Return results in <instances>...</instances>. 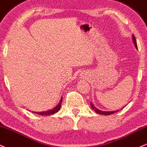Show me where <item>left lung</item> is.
Instances as JSON below:
<instances>
[{
    "label": "left lung",
    "mask_w": 147,
    "mask_h": 147,
    "mask_svg": "<svg viewBox=\"0 0 147 147\" xmlns=\"http://www.w3.org/2000/svg\"><path fill=\"white\" fill-rule=\"evenodd\" d=\"M132 37H133V44H134L135 47H136V49H138V46H137V42H136V37H135V36L133 35L132 36ZM90 105H91V107L92 108V110H94V111L96 112V113L98 114H100V115H112V114L115 113H117V112H118L119 110H115V111H101V110L97 109L96 108L94 105L93 103H90Z\"/></svg>",
    "instance_id": "1"
}]
</instances>
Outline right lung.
I'll list each match as a JSON object with an SVG mask.
<instances>
[{
	"mask_svg": "<svg viewBox=\"0 0 147 147\" xmlns=\"http://www.w3.org/2000/svg\"><path fill=\"white\" fill-rule=\"evenodd\" d=\"M62 98H61L60 103L57 104V105L55 107V108H53V109H51V110H47V111H44V112H32V113L37 114V115H42V116L53 115V114L57 113V112L59 111V110L60 109L61 103H62Z\"/></svg>",
	"mask_w": 147,
	"mask_h": 147,
	"instance_id": "add662e5",
	"label": "right lung"
}]
</instances>
